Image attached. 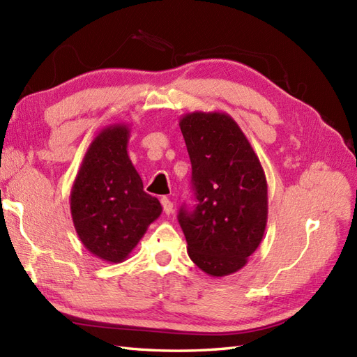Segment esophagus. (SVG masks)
I'll return each instance as SVG.
<instances>
[{
  "mask_svg": "<svg viewBox=\"0 0 357 357\" xmlns=\"http://www.w3.org/2000/svg\"><path fill=\"white\" fill-rule=\"evenodd\" d=\"M161 205H162L164 213H166L167 215H170V214L173 213V204H172V200H170V199H167V197H162V199H161Z\"/></svg>",
  "mask_w": 357,
  "mask_h": 357,
  "instance_id": "obj_1",
  "label": "esophagus"
}]
</instances>
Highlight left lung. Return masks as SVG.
<instances>
[{
  "label": "left lung",
  "instance_id": "obj_1",
  "mask_svg": "<svg viewBox=\"0 0 357 357\" xmlns=\"http://www.w3.org/2000/svg\"><path fill=\"white\" fill-rule=\"evenodd\" d=\"M191 161L197 204L179 209L188 257L213 278L241 270L267 226V179L248 137L218 112L187 113L179 121Z\"/></svg>",
  "mask_w": 357,
  "mask_h": 357
}]
</instances>
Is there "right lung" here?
Listing matches in <instances>:
<instances>
[{
    "label": "right lung",
    "instance_id": "obj_1",
    "mask_svg": "<svg viewBox=\"0 0 357 357\" xmlns=\"http://www.w3.org/2000/svg\"><path fill=\"white\" fill-rule=\"evenodd\" d=\"M130 128H104L81 162L70 190V214L84 248L105 262H123L162 208L144 193L143 181L128 157Z\"/></svg>",
    "mask_w": 357,
    "mask_h": 357
}]
</instances>
